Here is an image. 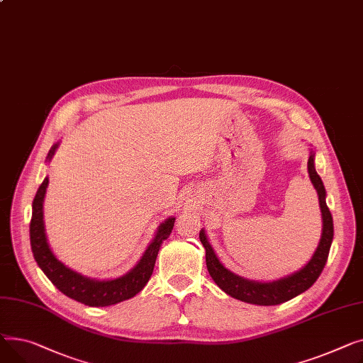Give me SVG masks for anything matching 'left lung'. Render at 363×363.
Instances as JSON below:
<instances>
[{
	"mask_svg": "<svg viewBox=\"0 0 363 363\" xmlns=\"http://www.w3.org/2000/svg\"><path fill=\"white\" fill-rule=\"evenodd\" d=\"M308 173L318 194L319 208H321V216H323V233H321V239H319V243L316 246V250L312 255V258L299 271H294L286 277H281L279 280H272V281H255V280L243 279V277L231 272L221 264L214 247L211 246L208 240L205 230L203 228L201 230L199 239L206 252L205 258H206L208 272L212 277V280L216 281V284L224 293L234 297V299L252 303V305H259V306L280 305L306 291L318 280V277L321 275L327 264L330 247L333 243L334 225H333L331 212L325 202L327 191H325L324 183L315 169V152L312 147L309 151Z\"/></svg>",
	"mask_w": 363,
	"mask_h": 363,
	"instance_id": "8db88e82",
	"label": "left lung"
}]
</instances>
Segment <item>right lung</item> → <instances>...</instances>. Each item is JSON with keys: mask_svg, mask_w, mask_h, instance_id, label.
<instances>
[{"mask_svg": "<svg viewBox=\"0 0 363 363\" xmlns=\"http://www.w3.org/2000/svg\"><path fill=\"white\" fill-rule=\"evenodd\" d=\"M58 146L60 142L51 146L47 155V162L52 160ZM48 183L50 180L47 176L39 186L32 203L30 246L33 252V258L39 268L44 271V274L48 277V280L61 293L83 305L102 308L132 299L133 296H136L146 286L149 279H151L160 247L162 242L168 239L169 234H172L176 217H168L158 225L154 239L147 245L142 258L130 271H127L121 277H117V279L111 280L91 279V277L82 275L80 272L73 271L66 264L61 262L50 247L44 223V199Z\"/></svg>", "mask_w": 363, "mask_h": 363, "instance_id": "add662e5", "label": "right lung"}]
</instances>
